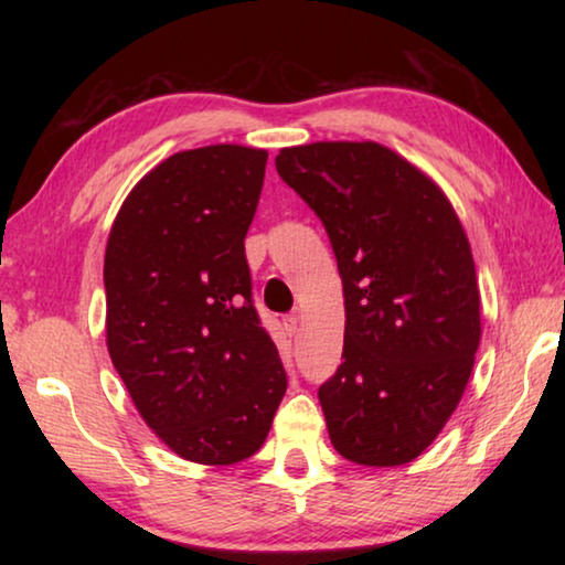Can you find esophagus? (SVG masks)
<instances>
[{
	"label": "esophagus",
	"mask_w": 565,
	"mask_h": 565,
	"mask_svg": "<svg viewBox=\"0 0 565 565\" xmlns=\"http://www.w3.org/2000/svg\"><path fill=\"white\" fill-rule=\"evenodd\" d=\"M281 323H284V331L289 333V337H294L296 329H299V317H296V313H286Z\"/></svg>",
	"instance_id": "1"
}]
</instances>
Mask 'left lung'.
Instances as JSON below:
<instances>
[{
  "mask_svg": "<svg viewBox=\"0 0 565 565\" xmlns=\"http://www.w3.org/2000/svg\"><path fill=\"white\" fill-rule=\"evenodd\" d=\"M276 171L327 228L347 331L319 388L337 451L401 466L426 451L463 396L481 339L471 246L431 179L374 141L281 149Z\"/></svg>",
  "mask_w": 565,
  "mask_h": 565,
  "instance_id": "obj_1",
  "label": "left lung"
}]
</instances>
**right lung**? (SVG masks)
<instances>
[{"label":"right lung","mask_w":565,"mask_h":565,"mask_svg":"<svg viewBox=\"0 0 565 565\" xmlns=\"http://www.w3.org/2000/svg\"><path fill=\"white\" fill-rule=\"evenodd\" d=\"M266 159L214 145L161 161L121 204L104 256L114 369L151 431L194 463L254 456L286 394L244 252Z\"/></svg>","instance_id":"1"}]
</instances>
